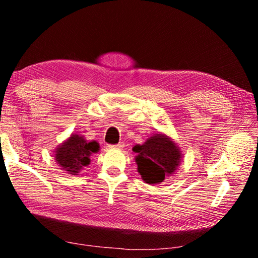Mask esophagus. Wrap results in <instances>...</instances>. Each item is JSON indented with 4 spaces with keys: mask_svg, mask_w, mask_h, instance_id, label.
Wrapping results in <instances>:
<instances>
[{
    "mask_svg": "<svg viewBox=\"0 0 258 258\" xmlns=\"http://www.w3.org/2000/svg\"><path fill=\"white\" fill-rule=\"evenodd\" d=\"M124 147V143H118V145H115V146H108L109 149H123Z\"/></svg>",
    "mask_w": 258,
    "mask_h": 258,
    "instance_id": "obj_1",
    "label": "esophagus"
}]
</instances>
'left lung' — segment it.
Instances as JSON below:
<instances>
[{"mask_svg":"<svg viewBox=\"0 0 258 258\" xmlns=\"http://www.w3.org/2000/svg\"><path fill=\"white\" fill-rule=\"evenodd\" d=\"M138 172L148 184H158L172 175L181 163L182 151L167 135L154 134L143 145H135Z\"/></svg>","mask_w":258,"mask_h":258,"instance_id":"8db88e82","label":"left lung"}]
</instances>
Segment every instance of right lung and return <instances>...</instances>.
I'll return each mask as SVG.
<instances>
[{
  "mask_svg": "<svg viewBox=\"0 0 258 258\" xmlns=\"http://www.w3.org/2000/svg\"><path fill=\"white\" fill-rule=\"evenodd\" d=\"M100 146L97 141H86L81 134H72L54 151V159L61 169L72 175H78L90 165V157L97 154Z\"/></svg>",
  "mask_w": 258,
  "mask_h": 258,
  "instance_id": "right-lung-1",
  "label": "right lung"
}]
</instances>
